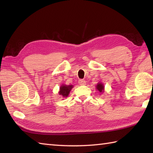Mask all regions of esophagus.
I'll list each match as a JSON object with an SVG mask.
<instances>
[{
  "label": "esophagus",
  "mask_w": 153,
  "mask_h": 153,
  "mask_svg": "<svg viewBox=\"0 0 153 153\" xmlns=\"http://www.w3.org/2000/svg\"><path fill=\"white\" fill-rule=\"evenodd\" d=\"M79 84L81 85V86H84V85H86V81L84 79H80L79 80Z\"/></svg>",
  "instance_id": "1"
}]
</instances>
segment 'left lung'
<instances>
[{
    "label": "left lung",
    "instance_id": "8db88e82",
    "mask_svg": "<svg viewBox=\"0 0 153 153\" xmlns=\"http://www.w3.org/2000/svg\"><path fill=\"white\" fill-rule=\"evenodd\" d=\"M96 89L98 90V92H99L100 94H102V93L105 92L104 84H103L101 82H98L97 84V86H96Z\"/></svg>",
    "mask_w": 153,
    "mask_h": 153
}]
</instances>
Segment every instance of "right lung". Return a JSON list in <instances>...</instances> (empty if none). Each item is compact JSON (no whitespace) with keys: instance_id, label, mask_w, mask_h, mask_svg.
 <instances>
[{"instance_id":"right-lung-1","label":"right lung","mask_w":153,"mask_h":153,"mask_svg":"<svg viewBox=\"0 0 153 153\" xmlns=\"http://www.w3.org/2000/svg\"><path fill=\"white\" fill-rule=\"evenodd\" d=\"M74 88L73 85H65L62 84L59 88V94L61 95L63 98H67L68 97L71 89Z\"/></svg>"}]
</instances>
